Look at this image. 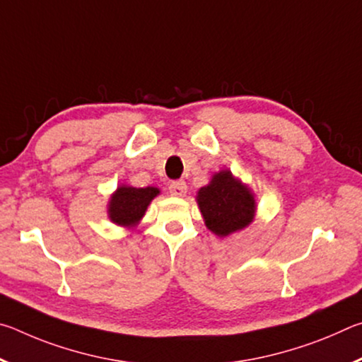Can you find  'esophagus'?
Returning <instances> with one entry per match:
<instances>
[{"instance_id": "34e87169", "label": "esophagus", "mask_w": 362, "mask_h": 362, "mask_svg": "<svg viewBox=\"0 0 362 362\" xmlns=\"http://www.w3.org/2000/svg\"><path fill=\"white\" fill-rule=\"evenodd\" d=\"M169 193L173 196H177V198H182V196H185V193H187V183L183 180L170 182Z\"/></svg>"}]
</instances>
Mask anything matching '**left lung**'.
I'll list each match as a JSON object with an SVG mask.
<instances>
[{
	"mask_svg": "<svg viewBox=\"0 0 362 362\" xmlns=\"http://www.w3.org/2000/svg\"><path fill=\"white\" fill-rule=\"evenodd\" d=\"M196 201L206 226L220 238L246 228L255 217L254 193L230 170L214 174L209 185L199 188Z\"/></svg>",
	"mask_w": 362,
	"mask_h": 362,
	"instance_id": "obj_1",
	"label": "left lung"
}]
</instances>
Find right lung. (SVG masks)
Returning <instances> with one entry per match:
<instances>
[{"mask_svg": "<svg viewBox=\"0 0 362 362\" xmlns=\"http://www.w3.org/2000/svg\"><path fill=\"white\" fill-rule=\"evenodd\" d=\"M159 194L156 187L136 188L129 185H121L116 188L108 201V217L113 223L119 226H136L140 218L145 216L146 207L153 198Z\"/></svg>", "mask_w": 362, "mask_h": 362, "instance_id": "add662e5", "label": "right lung"}]
</instances>
